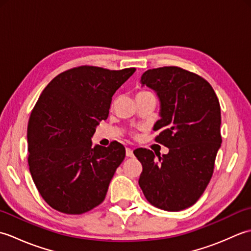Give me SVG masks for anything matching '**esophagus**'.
Returning a JSON list of instances; mask_svg holds the SVG:
<instances>
[{"mask_svg":"<svg viewBox=\"0 0 251 251\" xmlns=\"http://www.w3.org/2000/svg\"><path fill=\"white\" fill-rule=\"evenodd\" d=\"M126 156L127 157H132V156H134V151H132V149H130V148H127L126 149Z\"/></svg>","mask_w":251,"mask_h":251,"instance_id":"1","label":"esophagus"}]
</instances>
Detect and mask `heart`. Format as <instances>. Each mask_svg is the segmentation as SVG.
<instances>
[{
  "instance_id": "1",
  "label": "heart",
  "mask_w": 251,
  "mask_h": 251,
  "mask_svg": "<svg viewBox=\"0 0 251 251\" xmlns=\"http://www.w3.org/2000/svg\"><path fill=\"white\" fill-rule=\"evenodd\" d=\"M143 94H150V92H139L137 95H143Z\"/></svg>"
}]
</instances>
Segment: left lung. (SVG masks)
<instances>
[{
  "instance_id": "1",
  "label": "left lung",
  "mask_w": 251,
  "mask_h": 251,
  "mask_svg": "<svg viewBox=\"0 0 251 251\" xmlns=\"http://www.w3.org/2000/svg\"><path fill=\"white\" fill-rule=\"evenodd\" d=\"M141 84L155 90L161 120L154 125L155 141L169 152L148 149L134 154L142 164L139 185L148 201L166 211L183 210L199 201L212 177L221 147L220 103L211 85L179 67L150 69Z\"/></svg>"
}]
</instances>
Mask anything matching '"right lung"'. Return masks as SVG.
<instances>
[{"label":"right lung","instance_id":"add662e5","mask_svg":"<svg viewBox=\"0 0 251 251\" xmlns=\"http://www.w3.org/2000/svg\"><path fill=\"white\" fill-rule=\"evenodd\" d=\"M135 71L81 66L58 74L42 92L28 123V163L37 191L54 209L82 215L104 201L126 151L117 141L93 148L92 137Z\"/></svg>","mask_w":251,"mask_h":251}]
</instances>
